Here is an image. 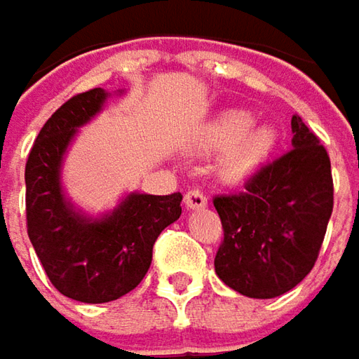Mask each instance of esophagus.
I'll list each match as a JSON object with an SVG mask.
<instances>
[{
    "label": "esophagus",
    "instance_id": "obj_1",
    "mask_svg": "<svg viewBox=\"0 0 359 359\" xmlns=\"http://www.w3.org/2000/svg\"><path fill=\"white\" fill-rule=\"evenodd\" d=\"M184 205H187V209H205L207 196L203 195V191H198V189H191L184 195Z\"/></svg>",
    "mask_w": 359,
    "mask_h": 359
}]
</instances>
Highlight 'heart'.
Instances as JSON below:
<instances>
[{"label":"heart","instance_id":"heart-1","mask_svg":"<svg viewBox=\"0 0 359 359\" xmlns=\"http://www.w3.org/2000/svg\"><path fill=\"white\" fill-rule=\"evenodd\" d=\"M279 133L273 124H253V114L231 108L215 116L196 138L195 152H223L221 177L226 182H243L253 177L277 147Z\"/></svg>","mask_w":359,"mask_h":359}]
</instances>
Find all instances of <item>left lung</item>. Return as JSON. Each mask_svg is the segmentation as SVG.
Here are the masks:
<instances>
[{"mask_svg": "<svg viewBox=\"0 0 359 359\" xmlns=\"http://www.w3.org/2000/svg\"><path fill=\"white\" fill-rule=\"evenodd\" d=\"M291 133L293 149L255 172L243 193L212 198L225 235L215 271L253 299L283 295L304 281L334 210L327 152L297 114Z\"/></svg>", "mask_w": 359, "mask_h": 359, "instance_id": "left-lung-1", "label": "left lung"}]
</instances>
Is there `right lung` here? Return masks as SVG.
I'll return each instance as SVG.
<instances>
[{
    "label": "right lung",
    "instance_id": "add662e5",
    "mask_svg": "<svg viewBox=\"0 0 359 359\" xmlns=\"http://www.w3.org/2000/svg\"><path fill=\"white\" fill-rule=\"evenodd\" d=\"M110 96L94 88L62 104L25 163L29 241L52 285L82 304H106L133 291L149 271L154 241L182 212L180 193H130L100 217H90L66 196L62 166L68 147Z\"/></svg>",
    "mask_w": 359,
    "mask_h": 359
}]
</instances>
